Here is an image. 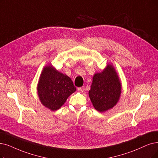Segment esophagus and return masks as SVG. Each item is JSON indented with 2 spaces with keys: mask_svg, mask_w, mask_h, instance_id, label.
Masks as SVG:
<instances>
[{
  "mask_svg": "<svg viewBox=\"0 0 158 158\" xmlns=\"http://www.w3.org/2000/svg\"><path fill=\"white\" fill-rule=\"evenodd\" d=\"M78 91L80 92V93H82L84 91V87H78L77 89Z\"/></svg>",
  "mask_w": 158,
  "mask_h": 158,
  "instance_id": "obj_1",
  "label": "esophagus"
}]
</instances>
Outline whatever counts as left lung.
<instances>
[{
	"label": "left lung",
	"instance_id": "8db88e82",
	"mask_svg": "<svg viewBox=\"0 0 158 158\" xmlns=\"http://www.w3.org/2000/svg\"><path fill=\"white\" fill-rule=\"evenodd\" d=\"M121 93V84L115 68L108 64L104 70L94 74L89 96L97 111L104 112L115 106Z\"/></svg>",
	"mask_w": 158,
	"mask_h": 158
}]
</instances>
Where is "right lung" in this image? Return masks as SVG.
I'll use <instances>...</instances> for the list:
<instances>
[{"instance_id":"add662e5","label":"right lung","mask_w":158,"mask_h":158,"mask_svg":"<svg viewBox=\"0 0 158 158\" xmlns=\"http://www.w3.org/2000/svg\"><path fill=\"white\" fill-rule=\"evenodd\" d=\"M75 91L76 87L68 76L50 65L43 68L37 84V93L46 108L52 111L60 109Z\"/></svg>"}]
</instances>
